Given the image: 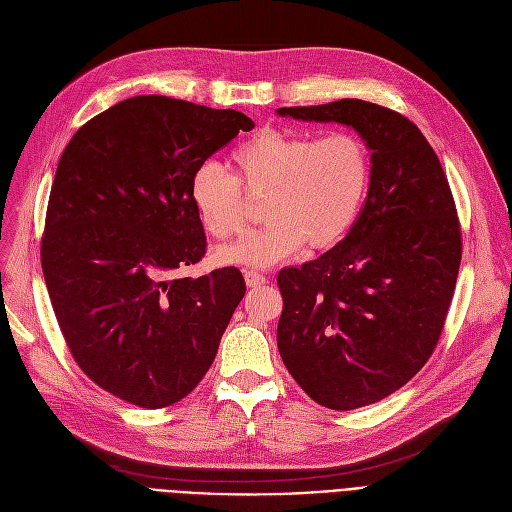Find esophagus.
Segmentation results:
<instances>
[{
    "instance_id": "esophagus-1",
    "label": "esophagus",
    "mask_w": 512,
    "mask_h": 512,
    "mask_svg": "<svg viewBox=\"0 0 512 512\" xmlns=\"http://www.w3.org/2000/svg\"><path fill=\"white\" fill-rule=\"evenodd\" d=\"M245 282L249 288H257V286H263L265 284V276L255 272V270H247L245 272Z\"/></svg>"
}]
</instances>
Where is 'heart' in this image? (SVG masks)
Masks as SVG:
<instances>
[{
    "label": "heart",
    "mask_w": 512,
    "mask_h": 512,
    "mask_svg": "<svg viewBox=\"0 0 512 512\" xmlns=\"http://www.w3.org/2000/svg\"><path fill=\"white\" fill-rule=\"evenodd\" d=\"M238 178L215 161L197 166L188 186L203 228L226 240L245 226L247 191H265V226L215 251L226 265L267 267L297 255L305 242L330 249L359 218L369 186V151L353 132L263 128L232 153Z\"/></svg>",
    "instance_id": "obj_1"
}]
</instances>
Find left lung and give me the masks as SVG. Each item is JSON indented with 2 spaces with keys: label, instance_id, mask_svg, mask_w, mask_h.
<instances>
[{
  "label": "left lung",
  "instance_id": "obj_1",
  "mask_svg": "<svg viewBox=\"0 0 512 512\" xmlns=\"http://www.w3.org/2000/svg\"><path fill=\"white\" fill-rule=\"evenodd\" d=\"M278 116L351 126L371 151L367 199L334 249L278 274V351L334 411L373 405L432 357L461 265L446 174L421 130L388 107L340 99Z\"/></svg>",
  "mask_w": 512,
  "mask_h": 512
}]
</instances>
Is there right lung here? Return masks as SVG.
I'll list each match as a JSON object with an SVG mask.
<instances>
[{"instance_id":"add662e5","label":"right lung","mask_w":512,"mask_h":512,"mask_svg":"<svg viewBox=\"0 0 512 512\" xmlns=\"http://www.w3.org/2000/svg\"><path fill=\"white\" fill-rule=\"evenodd\" d=\"M236 110L164 95L116 103L76 130L51 184L41 265L78 367L143 409L174 405L203 380L245 278L176 270L205 255L193 172L240 130Z\"/></svg>"}]
</instances>
